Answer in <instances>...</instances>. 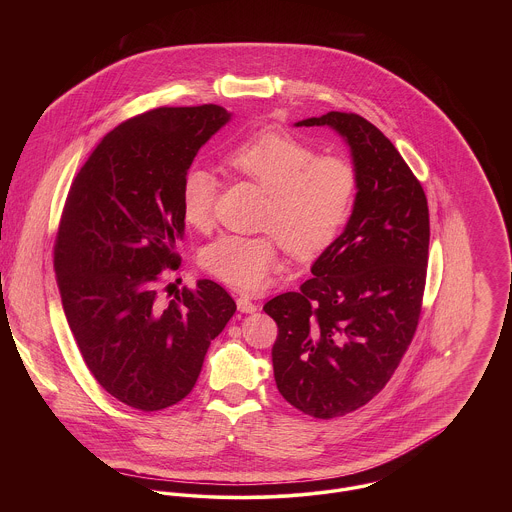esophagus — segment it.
<instances>
[{"mask_svg":"<svg viewBox=\"0 0 512 512\" xmlns=\"http://www.w3.org/2000/svg\"><path fill=\"white\" fill-rule=\"evenodd\" d=\"M236 307H238L240 313H254V311H258V305L248 295H240L236 299Z\"/></svg>","mask_w":512,"mask_h":512,"instance_id":"esophagus-1","label":"esophagus"}]
</instances>
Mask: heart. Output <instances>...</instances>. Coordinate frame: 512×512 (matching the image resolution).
<instances>
[{"mask_svg": "<svg viewBox=\"0 0 512 512\" xmlns=\"http://www.w3.org/2000/svg\"><path fill=\"white\" fill-rule=\"evenodd\" d=\"M236 173L266 191L262 236L222 234L201 252L203 268L228 286L256 290L280 268V244L307 258L327 248L349 219L357 175L349 161L319 155L286 132H260L226 153ZM217 175L191 165L181 183V215L193 228H207L217 199Z\"/></svg>", "mask_w": 512, "mask_h": 512, "instance_id": "heart-1", "label": "heart"}]
</instances>
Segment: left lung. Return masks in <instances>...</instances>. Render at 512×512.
Returning a JSON list of instances; mask_svg holds the SVG:
<instances>
[{
    "instance_id": "left-lung-1",
    "label": "left lung",
    "mask_w": 512,
    "mask_h": 512,
    "mask_svg": "<svg viewBox=\"0 0 512 512\" xmlns=\"http://www.w3.org/2000/svg\"><path fill=\"white\" fill-rule=\"evenodd\" d=\"M295 126L335 130L357 175L351 217L313 262V278L264 305L278 323L272 363L280 394L303 414L329 420L372 400L412 343L430 213L420 181L365 118L327 112Z\"/></svg>"
}]
</instances>
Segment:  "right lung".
<instances>
[{
  "mask_svg": "<svg viewBox=\"0 0 512 512\" xmlns=\"http://www.w3.org/2000/svg\"><path fill=\"white\" fill-rule=\"evenodd\" d=\"M230 118L217 104L136 116L104 136L67 197L55 272L69 327L98 384L142 412L193 390L236 311L213 280L171 301L157 293L161 268L179 264L185 171Z\"/></svg>",
  "mask_w": 512,
  "mask_h": 512,
  "instance_id": "right-lung-1",
  "label": "right lung"
}]
</instances>
